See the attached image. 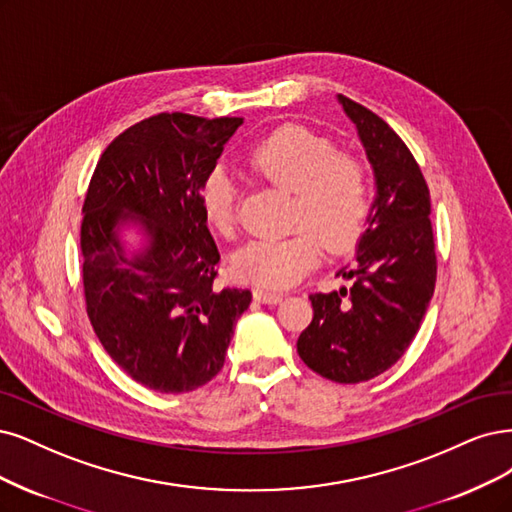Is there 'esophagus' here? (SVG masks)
<instances>
[{
  "instance_id": "34e87169",
  "label": "esophagus",
  "mask_w": 512,
  "mask_h": 512,
  "mask_svg": "<svg viewBox=\"0 0 512 512\" xmlns=\"http://www.w3.org/2000/svg\"><path fill=\"white\" fill-rule=\"evenodd\" d=\"M254 298H256L258 303H262V305H277V303L281 301V298H284V294L264 290V288H256V290H254Z\"/></svg>"
}]
</instances>
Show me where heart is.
<instances>
[{"label":"heart","mask_w":512,"mask_h":512,"mask_svg":"<svg viewBox=\"0 0 512 512\" xmlns=\"http://www.w3.org/2000/svg\"><path fill=\"white\" fill-rule=\"evenodd\" d=\"M250 167L262 178L294 192V224L301 231L281 239H254L233 256L237 275L262 288H288L309 273L322 245L339 254L354 245L368 218L370 184L360 158L334 152L326 137L286 125L250 150ZM233 175L214 167L201 184L199 201L209 226L233 235L237 226Z\"/></svg>","instance_id":"1"}]
</instances>
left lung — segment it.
<instances>
[{"mask_svg": "<svg viewBox=\"0 0 512 512\" xmlns=\"http://www.w3.org/2000/svg\"><path fill=\"white\" fill-rule=\"evenodd\" d=\"M375 175V199L351 284L311 294L313 320L296 341L301 360L330 381L360 383L394 366L424 320L436 281L430 192L413 154L377 114L337 95Z\"/></svg>", "mask_w": 512, "mask_h": 512, "instance_id": "1", "label": "left lung"}]
</instances>
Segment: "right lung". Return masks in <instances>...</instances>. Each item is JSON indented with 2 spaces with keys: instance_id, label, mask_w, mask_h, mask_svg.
I'll use <instances>...</instances> for the list:
<instances>
[{
  "instance_id": "obj_1",
  "label": "right lung",
  "mask_w": 512,
  "mask_h": 512,
  "mask_svg": "<svg viewBox=\"0 0 512 512\" xmlns=\"http://www.w3.org/2000/svg\"><path fill=\"white\" fill-rule=\"evenodd\" d=\"M243 118L158 114L105 148L82 207L86 313L103 349L154 392H192L224 366L252 292L216 288L220 252L199 190ZM135 227L131 249L122 232Z\"/></svg>"
}]
</instances>
